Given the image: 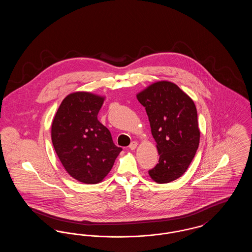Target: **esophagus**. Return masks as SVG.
I'll return each instance as SVG.
<instances>
[{
  "instance_id": "esophagus-1",
  "label": "esophagus",
  "mask_w": 252,
  "mask_h": 252,
  "mask_svg": "<svg viewBox=\"0 0 252 252\" xmlns=\"http://www.w3.org/2000/svg\"><path fill=\"white\" fill-rule=\"evenodd\" d=\"M137 146H138V143L134 141V142H132L131 144H130V145H129V148H130L131 150H135Z\"/></svg>"
}]
</instances>
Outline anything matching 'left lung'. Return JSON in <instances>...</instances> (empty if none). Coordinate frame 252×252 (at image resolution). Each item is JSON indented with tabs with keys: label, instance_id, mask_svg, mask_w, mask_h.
<instances>
[{
	"label": "left lung",
	"instance_id": "left-lung-1",
	"mask_svg": "<svg viewBox=\"0 0 252 252\" xmlns=\"http://www.w3.org/2000/svg\"><path fill=\"white\" fill-rule=\"evenodd\" d=\"M150 123L159 155L148 171L157 183L178 180L189 167L198 148L200 131L191 97L172 82L158 81L137 94Z\"/></svg>",
	"mask_w": 252,
	"mask_h": 252
}]
</instances>
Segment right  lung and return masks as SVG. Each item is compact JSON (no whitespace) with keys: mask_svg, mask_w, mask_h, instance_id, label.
Listing matches in <instances>:
<instances>
[{"mask_svg":"<svg viewBox=\"0 0 252 252\" xmlns=\"http://www.w3.org/2000/svg\"><path fill=\"white\" fill-rule=\"evenodd\" d=\"M105 97L88 92L66 96L52 123V143L67 173L86 184L104 180L122 148L97 115Z\"/></svg>","mask_w":252,"mask_h":252,"instance_id":"right-lung-1","label":"right lung"}]
</instances>
